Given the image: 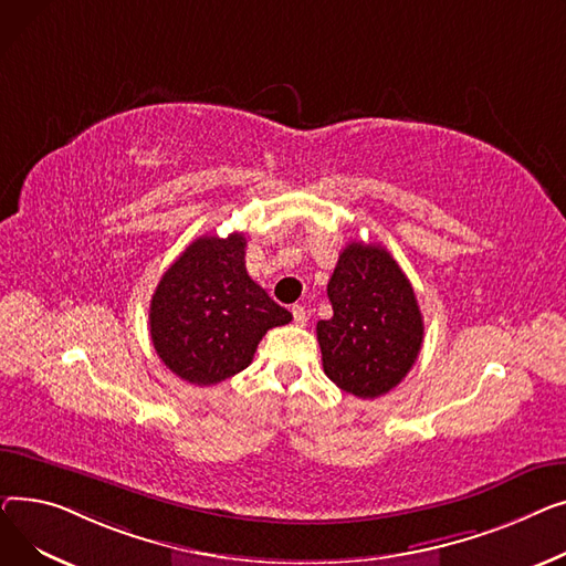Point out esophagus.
<instances>
[{
	"instance_id": "1",
	"label": "esophagus",
	"mask_w": 566,
	"mask_h": 566,
	"mask_svg": "<svg viewBox=\"0 0 566 566\" xmlns=\"http://www.w3.org/2000/svg\"><path fill=\"white\" fill-rule=\"evenodd\" d=\"M292 317H294V324L304 326V324H306V319H308V313H306V308H304V306L294 304V306H292Z\"/></svg>"
}]
</instances>
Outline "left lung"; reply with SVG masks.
Segmentation results:
<instances>
[{
  "label": "left lung",
  "instance_id": "left-lung-1",
  "mask_svg": "<svg viewBox=\"0 0 566 566\" xmlns=\"http://www.w3.org/2000/svg\"><path fill=\"white\" fill-rule=\"evenodd\" d=\"M334 315L317 322L326 377L363 400L400 384L420 354L416 292L381 244L349 242L326 285Z\"/></svg>",
  "mask_w": 566,
  "mask_h": 566
}]
</instances>
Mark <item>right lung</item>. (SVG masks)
Segmentation results:
<instances>
[{"mask_svg":"<svg viewBox=\"0 0 566 566\" xmlns=\"http://www.w3.org/2000/svg\"><path fill=\"white\" fill-rule=\"evenodd\" d=\"M244 249V232L193 240L150 298L155 352L193 386H214L249 368L262 336L292 319L247 274Z\"/></svg>","mask_w":566,"mask_h":566,"instance_id":"obj_1","label":"right lung"}]
</instances>
